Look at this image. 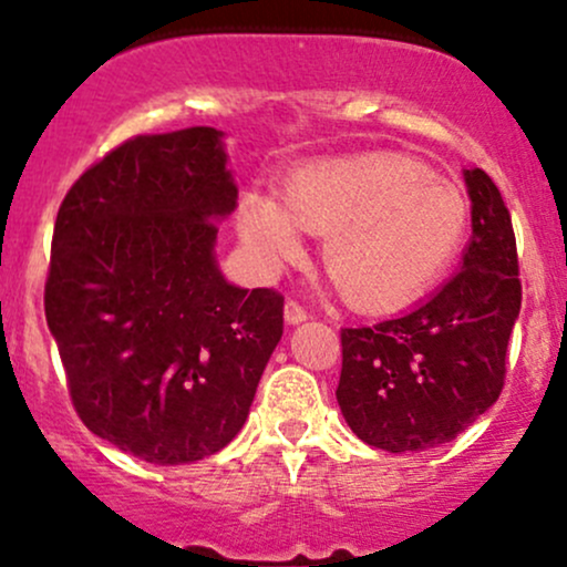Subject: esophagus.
I'll use <instances>...</instances> for the list:
<instances>
[{"label":"esophagus","mask_w":567,"mask_h":567,"mask_svg":"<svg viewBox=\"0 0 567 567\" xmlns=\"http://www.w3.org/2000/svg\"><path fill=\"white\" fill-rule=\"evenodd\" d=\"M306 317H309V311H306L303 306L296 301V298H288V301H285V320H288L290 324L303 322Z\"/></svg>","instance_id":"obj_1"}]
</instances>
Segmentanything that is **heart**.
<instances>
[{
  "label": "heart",
  "mask_w": 567,
  "mask_h": 567,
  "mask_svg": "<svg viewBox=\"0 0 567 567\" xmlns=\"http://www.w3.org/2000/svg\"><path fill=\"white\" fill-rule=\"evenodd\" d=\"M461 188L402 154H365L298 171L275 194L250 192L239 231L266 271L301 261L320 234L322 266L349 303L381 311L442 275L466 231Z\"/></svg>",
  "instance_id": "b5f03b06"
}]
</instances>
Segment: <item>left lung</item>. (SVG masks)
Instances as JSON below:
<instances>
[{
    "label": "left lung",
    "instance_id": "8db88e82",
    "mask_svg": "<svg viewBox=\"0 0 567 567\" xmlns=\"http://www.w3.org/2000/svg\"><path fill=\"white\" fill-rule=\"evenodd\" d=\"M472 243L424 303L394 320L341 328L343 419L368 445L429 451L455 440L498 400L523 303L512 216L491 175L466 171Z\"/></svg>",
    "mask_w": 567,
    "mask_h": 567
}]
</instances>
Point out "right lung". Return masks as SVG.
<instances>
[{
	"instance_id": "right-lung-1",
	"label": "right lung",
	"mask_w": 567,
	"mask_h": 567,
	"mask_svg": "<svg viewBox=\"0 0 567 567\" xmlns=\"http://www.w3.org/2000/svg\"><path fill=\"white\" fill-rule=\"evenodd\" d=\"M237 205L216 127L133 135L58 207L44 317L71 405L148 464L237 437L282 338L285 296L220 277L216 218Z\"/></svg>"
}]
</instances>
